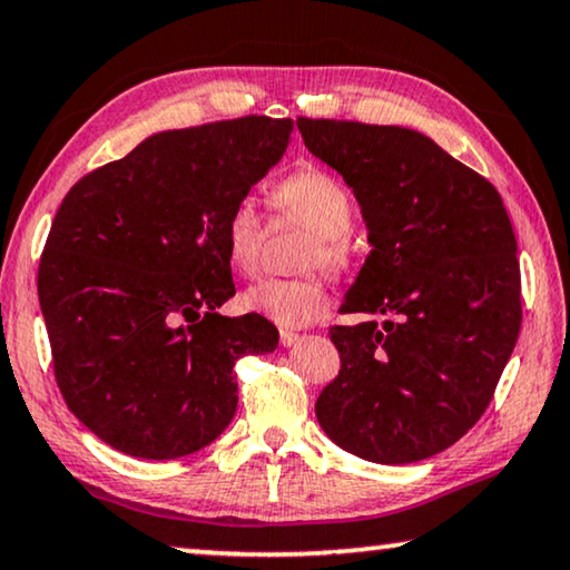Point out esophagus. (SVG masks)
<instances>
[{
    "label": "esophagus",
    "instance_id": "34e87169",
    "mask_svg": "<svg viewBox=\"0 0 570 570\" xmlns=\"http://www.w3.org/2000/svg\"><path fill=\"white\" fill-rule=\"evenodd\" d=\"M303 336L295 334V331H279V344L283 346H295Z\"/></svg>",
    "mask_w": 570,
    "mask_h": 570
}]
</instances>
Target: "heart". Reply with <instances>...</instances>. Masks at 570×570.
Here are the masks:
<instances>
[{
  "label": "heart",
  "instance_id": "obj_1",
  "mask_svg": "<svg viewBox=\"0 0 570 570\" xmlns=\"http://www.w3.org/2000/svg\"><path fill=\"white\" fill-rule=\"evenodd\" d=\"M273 204L287 218L308 226L313 239L305 242L297 265H326L334 273L348 267L352 244L348 229L354 224V206L346 188L318 168H305L287 175L273 188ZM224 249L232 267L242 275L257 273L267 226L249 198H239L224 218ZM244 308L273 321L283 328L308 326L326 311L328 293L318 273L297 277H267L247 287L242 295Z\"/></svg>",
  "mask_w": 570,
  "mask_h": 570
}]
</instances>
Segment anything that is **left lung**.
<instances>
[{
    "instance_id": "1",
    "label": "left lung",
    "mask_w": 570,
    "mask_h": 570,
    "mask_svg": "<svg viewBox=\"0 0 570 570\" xmlns=\"http://www.w3.org/2000/svg\"><path fill=\"white\" fill-rule=\"evenodd\" d=\"M303 142L344 175L372 252L334 326L341 372L315 417L374 463L431 459L494 397L522 323L518 242L484 175L405 127L297 117Z\"/></svg>"
}]
</instances>
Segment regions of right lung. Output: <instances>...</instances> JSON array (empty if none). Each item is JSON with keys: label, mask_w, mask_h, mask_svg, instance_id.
Segmentation results:
<instances>
[{"label": "right lung", "mask_w": 570, "mask_h": 570, "mask_svg": "<svg viewBox=\"0 0 570 570\" xmlns=\"http://www.w3.org/2000/svg\"><path fill=\"white\" fill-rule=\"evenodd\" d=\"M291 119L160 132L83 175L52 218L38 269L52 370L71 413L111 449L180 459L236 413L234 364L277 348L234 295L224 218L283 157Z\"/></svg>", "instance_id": "add662e5"}]
</instances>
